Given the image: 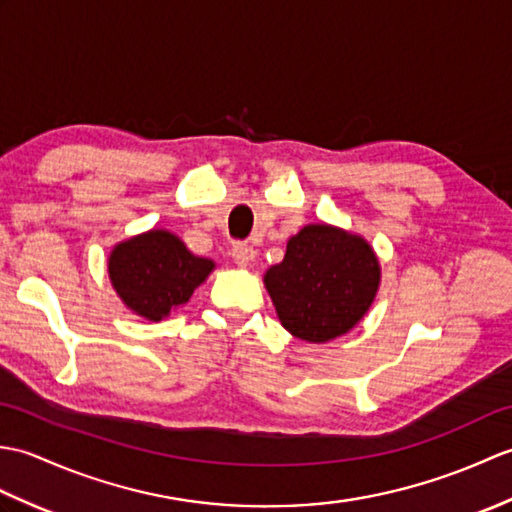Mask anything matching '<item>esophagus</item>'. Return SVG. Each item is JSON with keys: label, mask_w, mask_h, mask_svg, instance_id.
<instances>
[{"label": "esophagus", "mask_w": 512, "mask_h": 512, "mask_svg": "<svg viewBox=\"0 0 512 512\" xmlns=\"http://www.w3.org/2000/svg\"><path fill=\"white\" fill-rule=\"evenodd\" d=\"M231 255H233V262H235L237 266H248L250 259H253V248H250L248 244L239 242V244L233 246Z\"/></svg>", "instance_id": "esophagus-1"}]
</instances>
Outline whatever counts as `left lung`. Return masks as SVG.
Here are the masks:
<instances>
[{"label":"left lung","mask_w":512,"mask_h":512,"mask_svg":"<svg viewBox=\"0 0 512 512\" xmlns=\"http://www.w3.org/2000/svg\"><path fill=\"white\" fill-rule=\"evenodd\" d=\"M264 284L292 336L325 343L365 317L378 292L380 266L361 235L308 224L288 239L284 262L266 270Z\"/></svg>","instance_id":"obj_1"}]
</instances>
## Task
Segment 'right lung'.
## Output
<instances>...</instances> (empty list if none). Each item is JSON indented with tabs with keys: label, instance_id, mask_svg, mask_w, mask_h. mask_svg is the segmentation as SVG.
Listing matches in <instances>:
<instances>
[{
	"label": "right lung",
	"instance_id": "add662e5",
	"mask_svg": "<svg viewBox=\"0 0 512 512\" xmlns=\"http://www.w3.org/2000/svg\"><path fill=\"white\" fill-rule=\"evenodd\" d=\"M213 268L211 259L193 255L180 237L162 228L116 244L107 262L116 295L149 321L167 319L184 306Z\"/></svg>",
	"mask_w": 512,
	"mask_h": 512
}]
</instances>
